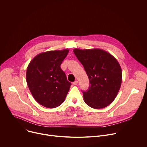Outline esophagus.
<instances>
[{"label": "esophagus", "mask_w": 147, "mask_h": 147, "mask_svg": "<svg viewBox=\"0 0 147 147\" xmlns=\"http://www.w3.org/2000/svg\"><path fill=\"white\" fill-rule=\"evenodd\" d=\"M78 84V81H74L73 82V84L74 85V86H76L77 84Z\"/></svg>", "instance_id": "1"}]
</instances>
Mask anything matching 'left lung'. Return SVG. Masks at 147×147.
Here are the masks:
<instances>
[{"label":"left lung","instance_id":"1","mask_svg":"<svg viewBox=\"0 0 147 147\" xmlns=\"http://www.w3.org/2000/svg\"><path fill=\"white\" fill-rule=\"evenodd\" d=\"M73 52L84 68L90 86L83 91L85 103L94 109L108 107L120 90L121 69L116 58L100 49H74Z\"/></svg>","mask_w":147,"mask_h":147}]
</instances>
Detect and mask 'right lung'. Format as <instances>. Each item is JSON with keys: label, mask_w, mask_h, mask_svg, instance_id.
<instances>
[{"label": "right lung", "mask_w": 147, "mask_h": 147, "mask_svg": "<svg viewBox=\"0 0 147 147\" xmlns=\"http://www.w3.org/2000/svg\"><path fill=\"white\" fill-rule=\"evenodd\" d=\"M68 49L51 51L37 55L29 63L26 80L36 101L48 108H55L63 102L71 83L60 68Z\"/></svg>", "instance_id": "add662e5"}]
</instances>
